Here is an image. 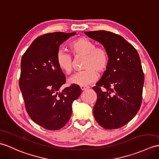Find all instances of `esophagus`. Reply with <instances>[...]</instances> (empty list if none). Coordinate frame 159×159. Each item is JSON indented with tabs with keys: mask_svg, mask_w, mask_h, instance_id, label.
<instances>
[{
	"mask_svg": "<svg viewBox=\"0 0 159 159\" xmlns=\"http://www.w3.org/2000/svg\"><path fill=\"white\" fill-rule=\"evenodd\" d=\"M89 87H87V86H80V89H81V90H82V91L86 90V89H89Z\"/></svg>",
	"mask_w": 159,
	"mask_h": 159,
	"instance_id": "34e87169",
	"label": "esophagus"
}]
</instances>
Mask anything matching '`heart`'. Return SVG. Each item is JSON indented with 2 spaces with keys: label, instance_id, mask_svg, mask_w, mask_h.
<instances>
[{
  "label": "heart",
  "instance_id": "obj_1",
  "mask_svg": "<svg viewBox=\"0 0 159 159\" xmlns=\"http://www.w3.org/2000/svg\"><path fill=\"white\" fill-rule=\"evenodd\" d=\"M69 49L75 57L84 56L83 68L84 70L76 73L69 79L71 84L86 86L98 79V72H104L108 66L109 55L104 47H96L93 40L80 37L69 44ZM57 64L61 71L70 75L73 71V61L70 54L64 50L57 53Z\"/></svg>",
  "mask_w": 159,
  "mask_h": 159
}]
</instances>
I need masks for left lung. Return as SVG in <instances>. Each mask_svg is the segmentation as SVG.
<instances>
[{
	"label": "left lung",
	"instance_id": "left-lung-1",
	"mask_svg": "<svg viewBox=\"0 0 159 159\" xmlns=\"http://www.w3.org/2000/svg\"><path fill=\"white\" fill-rule=\"evenodd\" d=\"M84 34L100 43L109 55L108 67L93 87L98 96L94 117L106 129L120 128L136 115L142 104L144 75L139 54L123 37L113 32Z\"/></svg>",
	"mask_w": 159,
	"mask_h": 159
}]
</instances>
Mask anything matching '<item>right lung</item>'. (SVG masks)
<instances>
[{"label":"right lung","instance_id":"1","mask_svg":"<svg viewBox=\"0 0 159 159\" xmlns=\"http://www.w3.org/2000/svg\"><path fill=\"white\" fill-rule=\"evenodd\" d=\"M76 32L40 36L21 60L20 88L31 119L48 130L60 129L70 119L72 104L81 94L77 84L60 91L66 76L57 64L59 47Z\"/></svg>","mask_w":159,"mask_h":159}]
</instances>
